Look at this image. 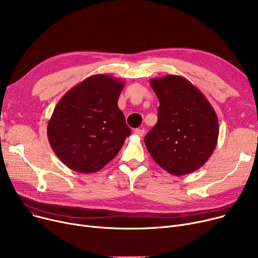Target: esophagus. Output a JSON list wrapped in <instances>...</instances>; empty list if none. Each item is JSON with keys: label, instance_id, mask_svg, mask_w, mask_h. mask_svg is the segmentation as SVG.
<instances>
[{"label": "esophagus", "instance_id": "obj_1", "mask_svg": "<svg viewBox=\"0 0 258 258\" xmlns=\"http://www.w3.org/2000/svg\"><path fill=\"white\" fill-rule=\"evenodd\" d=\"M134 133L136 134V135H138V136L142 137L143 135H144V128H136V130L134 131Z\"/></svg>", "mask_w": 258, "mask_h": 258}]
</instances>
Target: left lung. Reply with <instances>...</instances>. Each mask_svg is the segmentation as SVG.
Wrapping results in <instances>:
<instances>
[{
    "mask_svg": "<svg viewBox=\"0 0 258 258\" xmlns=\"http://www.w3.org/2000/svg\"><path fill=\"white\" fill-rule=\"evenodd\" d=\"M159 99L158 122L144 138L156 163L174 175L198 170L218 144L219 120L207 98L178 75L151 80Z\"/></svg>",
    "mask_w": 258,
    "mask_h": 258,
    "instance_id": "left-lung-1",
    "label": "left lung"
}]
</instances>
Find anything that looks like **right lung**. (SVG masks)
<instances>
[{"mask_svg":"<svg viewBox=\"0 0 258 258\" xmlns=\"http://www.w3.org/2000/svg\"><path fill=\"white\" fill-rule=\"evenodd\" d=\"M124 83L96 74L68 91L48 122L52 150L72 170L92 173L112 161L131 130L118 107Z\"/></svg>","mask_w":258,"mask_h":258,"instance_id":"add662e5","label":"right lung"}]
</instances>
